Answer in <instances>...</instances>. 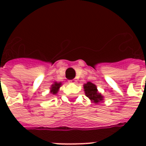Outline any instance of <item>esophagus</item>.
Instances as JSON below:
<instances>
[{
	"label": "esophagus",
	"mask_w": 146,
	"mask_h": 146,
	"mask_svg": "<svg viewBox=\"0 0 146 146\" xmlns=\"http://www.w3.org/2000/svg\"><path fill=\"white\" fill-rule=\"evenodd\" d=\"M69 82H70V83H76V80L75 79H73V80H69Z\"/></svg>",
	"instance_id": "1"
}]
</instances>
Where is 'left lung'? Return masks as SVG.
Returning a JSON list of instances; mask_svg holds the SVG:
<instances>
[{"label": "left lung", "instance_id": "left-lung-1", "mask_svg": "<svg viewBox=\"0 0 146 146\" xmlns=\"http://www.w3.org/2000/svg\"><path fill=\"white\" fill-rule=\"evenodd\" d=\"M83 88H84L86 96L89 98L92 102L98 104L100 102L103 101V96H102V94L98 92L97 87L95 84L90 82H88L87 83L84 84Z\"/></svg>", "mask_w": 146, "mask_h": 146}]
</instances>
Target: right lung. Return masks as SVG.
Segmentation results:
<instances>
[{
  "label": "right lung",
  "mask_w": 146,
  "mask_h": 146,
  "mask_svg": "<svg viewBox=\"0 0 146 146\" xmlns=\"http://www.w3.org/2000/svg\"><path fill=\"white\" fill-rule=\"evenodd\" d=\"M61 82H55L50 87V93L53 94V95H56L57 93V92L59 91L60 87L61 86Z\"/></svg>",
  "instance_id": "1"
}]
</instances>
